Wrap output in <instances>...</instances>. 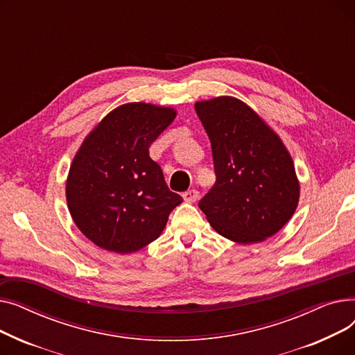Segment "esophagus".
<instances>
[{
  "instance_id": "esophagus-1",
  "label": "esophagus",
  "mask_w": 355,
  "mask_h": 355,
  "mask_svg": "<svg viewBox=\"0 0 355 355\" xmlns=\"http://www.w3.org/2000/svg\"><path fill=\"white\" fill-rule=\"evenodd\" d=\"M198 197H200V194L197 190H189L182 194L184 201H187V202H196L198 200Z\"/></svg>"
}]
</instances>
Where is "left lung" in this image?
<instances>
[{"label": "left lung", "mask_w": 355, "mask_h": 355, "mask_svg": "<svg viewBox=\"0 0 355 355\" xmlns=\"http://www.w3.org/2000/svg\"><path fill=\"white\" fill-rule=\"evenodd\" d=\"M211 142L216 184L198 207L211 227L236 243H260L276 234L300 201L292 157L256 112L233 96L194 105Z\"/></svg>", "instance_id": "left-lung-1"}]
</instances>
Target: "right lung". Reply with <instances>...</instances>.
Instances as JSON below:
<instances>
[{"label": "right lung", "mask_w": 355, "mask_h": 355, "mask_svg": "<svg viewBox=\"0 0 355 355\" xmlns=\"http://www.w3.org/2000/svg\"><path fill=\"white\" fill-rule=\"evenodd\" d=\"M175 116L174 107L125 103L82 142L69 170L66 200L74 225L96 246L121 254L145 248L182 202L149 157V146Z\"/></svg>", "instance_id": "add662e5"}]
</instances>
